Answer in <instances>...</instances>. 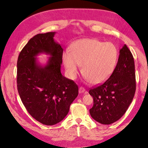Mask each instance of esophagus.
<instances>
[{
  "label": "esophagus",
  "instance_id": "esophagus-1",
  "mask_svg": "<svg viewBox=\"0 0 148 148\" xmlns=\"http://www.w3.org/2000/svg\"><path fill=\"white\" fill-rule=\"evenodd\" d=\"M86 92V90H85L84 88H83V87H80L79 88V94H82V93H84Z\"/></svg>",
  "mask_w": 148,
  "mask_h": 148
}]
</instances>
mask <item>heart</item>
I'll use <instances>...</instances> for the list:
<instances>
[{"label":"heart","mask_w":148,"mask_h":148,"mask_svg":"<svg viewBox=\"0 0 148 148\" xmlns=\"http://www.w3.org/2000/svg\"><path fill=\"white\" fill-rule=\"evenodd\" d=\"M66 73L75 79L81 71L88 82L98 85L106 82L116 69L119 50L112 42H104L96 38H84L75 41L68 50L62 53Z\"/></svg>","instance_id":"obj_1"}]
</instances>
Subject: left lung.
I'll return each instance as SVG.
<instances>
[{
    "label": "left lung",
    "mask_w": 148,
    "mask_h": 148,
    "mask_svg": "<svg viewBox=\"0 0 148 148\" xmlns=\"http://www.w3.org/2000/svg\"><path fill=\"white\" fill-rule=\"evenodd\" d=\"M116 69L104 84L90 89L94 105L90 109L91 116L103 125L116 122L123 116L134 97L135 83V63L128 47L119 51Z\"/></svg>",
    "instance_id": "8db88e82"
}]
</instances>
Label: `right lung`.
<instances>
[{"label":"right lung","mask_w":148,"mask_h":148,"mask_svg":"<svg viewBox=\"0 0 148 148\" xmlns=\"http://www.w3.org/2000/svg\"><path fill=\"white\" fill-rule=\"evenodd\" d=\"M55 32L39 34L24 46L17 60V83L19 96L30 115L46 125L64 119L78 96V86L61 74L63 49L54 40ZM44 53L51 56L42 66L36 58Z\"/></svg>","instance_id":"add662e5"}]
</instances>
